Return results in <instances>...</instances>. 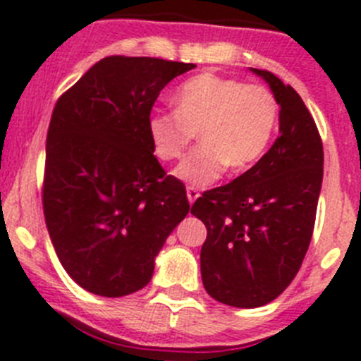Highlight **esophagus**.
Instances as JSON below:
<instances>
[{"instance_id": "34e87169", "label": "esophagus", "mask_w": 361, "mask_h": 361, "mask_svg": "<svg viewBox=\"0 0 361 361\" xmlns=\"http://www.w3.org/2000/svg\"><path fill=\"white\" fill-rule=\"evenodd\" d=\"M187 197H188V203L192 204L194 201L200 197V192H197V188L196 187H187Z\"/></svg>"}]
</instances>
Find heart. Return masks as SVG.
Instances as JSON below:
<instances>
[{"mask_svg":"<svg viewBox=\"0 0 361 361\" xmlns=\"http://www.w3.org/2000/svg\"><path fill=\"white\" fill-rule=\"evenodd\" d=\"M174 111H154L147 135L158 160L173 161L200 133L201 144L174 169L190 187H209L232 167L257 164L274 138L279 104L268 87L241 79L200 73L173 92Z\"/></svg>","mask_w":361,"mask_h":361,"instance_id":"heart-1","label":"heart"}]
</instances>
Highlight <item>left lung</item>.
<instances>
[{"instance_id":"left-lung-1","label":"left lung","mask_w":361,"mask_h":361,"mask_svg":"<svg viewBox=\"0 0 361 361\" xmlns=\"http://www.w3.org/2000/svg\"><path fill=\"white\" fill-rule=\"evenodd\" d=\"M279 138L264 157L223 187L203 192L190 214L207 226L201 279L207 293L233 307H261L291 284L310 248L324 178V147L306 104L271 71Z\"/></svg>"}]
</instances>
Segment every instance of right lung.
Returning a JSON list of instances; mask_svg holds the SVG:
<instances>
[{
  "instance_id": "right-lung-1",
  "label": "right lung",
  "mask_w": 361,
  "mask_h": 361,
  "mask_svg": "<svg viewBox=\"0 0 361 361\" xmlns=\"http://www.w3.org/2000/svg\"><path fill=\"white\" fill-rule=\"evenodd\" d=\"M192 68L111 55L55 104L44 221L63 268L90 293L124 297L147 286L154 257L188 214L183 183L152 154L147 120L161 90Z\"/></svg>"
}]
</instances>
